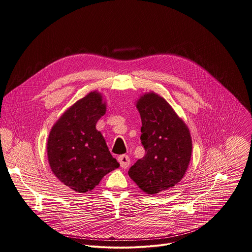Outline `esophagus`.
Wrapping results in <instances>:
<instances>
[{"mask_svg":"<svg viewBox=\"0 0 252 252\" xmlns=\"http://www.w3.org/2000/svg\"><path fill=\"white\" fill-rule=\"evenodd\" d=\"M118 160H119V162H120V164H121V166L123 167V168H126V167H128V165H129V158H128V156H126V155H123V156H120L119 158H118Z\"/></svg>","mask_w":252,"mask_h":252,"instance_id":"esophagus-1","label":"esophagus"}]
</instances>
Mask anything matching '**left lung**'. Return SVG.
<instances>
[{
  "label": "left lung",
  "instance_id": "1",
  "mask_svg": "<svg viewBox=\"0 0 252 252\" xmlns=\"http://www.w3.org/2000/svg\"><path fill=\"white\" fill-rule=\"evenodd\" d=\"M136 107L146 155L129 168L128 175L141 190L156 194L182 181L191 157V137L183 120L158 94L141 96Z\"/></svg>",
  "mask_w": 252,
  "mask_h": 252
}]
</instances>
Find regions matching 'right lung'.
Instances as JSON below:
<instances>
[{"mask_svg": "<svg viewBox=\"0 0 252 252\" xmlns=\"http://www.w3.org/2000/svg\"><path fill=\"white\" fill-rule=\"evenodd\" d=\"M104 114L101 95L90 93L69 107L49 135L52 171L64 186L80 193L94 189L106 173L120 166L95 128Z\"/></svg>", "mask_w": 252, "mask_h": 252, "instance_id": "obj_1", "label": "right lung"}]
</instances>
